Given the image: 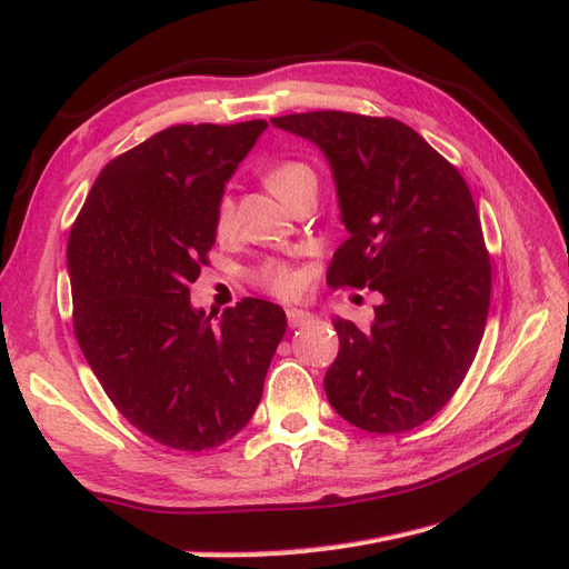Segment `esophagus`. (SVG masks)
<instances>
[{
	"label": "esophagus",
	"mask_w": 569,
	"mask_h": 569,
	"mask_svg": "<svg viewBox=\"0 0 569 569\" xmlns=\"http://www.w3.org/2000/svg\"><path fill=\"white\" fill-rule=\"evenodd\" d=\"M287 322H289V327H299V325H303V322H308L311 320L313 316L308 313V311H303V308H287Z\"/></svg>",
	"instance_id": "1"
}]
</instances>
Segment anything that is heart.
<instances>
[{"label":"heart","instance_id":"1","mask_svg":"<svg viewBox=\"0 0 569 569\" xmlns=\"http://www.w3.org/2000/svg\"><path fill=\"white\" fill-rule=\"evenodd\" d=\"M263 182L274 199L287 203L291 197L303 192V189H316L318 180H316V170L306 161L284 159V161H274L272 166L266 168ZM213 230L220 239L230 237L234 230V206L226 197H222L216 206ZM258 280H261L263 287L274 291V295H282V297H291L299 289V280H297L295 270L282 266V263L266 266L261 272H258Z\"/></svg>","mask_w":569,"mask_h":569}]
</instances>
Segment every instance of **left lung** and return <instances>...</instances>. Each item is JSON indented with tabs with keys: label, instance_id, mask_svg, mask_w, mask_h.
Here are the masks:
<instances>
[{
	"label": "left lung",
	"instance_id": "8db88e82",
	"mask_svg": "<svg viewBox=\"0 0 569 569\" xmlns=\"http://www.w3.org/2000/svg\"><path fill=\"white\" fill-rule=\"evenodd\" d=\"M330 161L349 237L327 282L375 289L368 330L337 318L325 393L339 416L399 435L451 401L485 335L491 263L470 187L396 118L311 111L270 118Z\"/></svg>",
	"mask_w": 569,
	"mask_h": 569
}]
</instances>
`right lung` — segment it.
<instances>
[{"mask_svg":"<svg viewBox=\"0 0 569 569\" xmlns=\"http://www.w3.org/2000/svg\"><path fill=\"white\" fill-rule=\"evenodd\" d=\"M268 128L173 126L109 161L68 237L73 330L132 427L168 449L232 439L261 401L287 316L242 299L218 325L189 303L226 182Z\"/></svg>","mask_w":569,"mask_h":569,"instance_id":"add662e5","label":"right lung"}]
</instances>
